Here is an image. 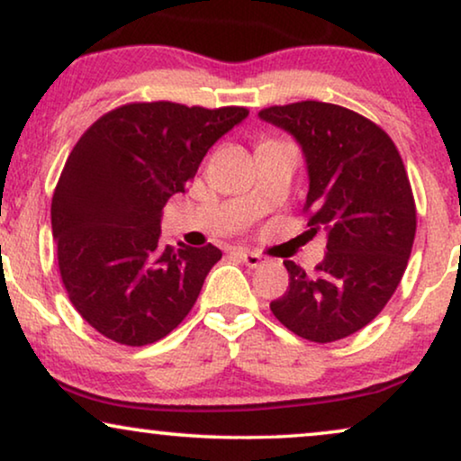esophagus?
<instances>
[{
  "instance_id": "34e87169",
  "label": "esophagus",
  "mask_w": 461,
  "mask_h": 461,
  "mask_svg": "<svg viewBox=\"0 0 461 461\" xmlns=\"http://www.w3.org/2000/svg\"><path fill=\"white\" fill-rule=\"evenodd\" d=\"M239 258L248 264L249 268H258V267H264V264L268 262L267 256L258 254V251H245V249H239Z\"/></svg>"
}]
</instances>
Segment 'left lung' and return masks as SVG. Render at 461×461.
Segmentation results:
<instances>
[{"label": "left lung", "instance_id": "obj_1", "mask_svg": "<svg viewBox=\"0 0 461 461\" xmlns=\"http://www.w3.org/2000/svg\"><path fill=\"white\" fill-rule=\"evenodd\" d=\"M258 115L300 142L311 178L308 232H327L314 275L283 260L289 287L270 311L311 342L348 338L388 304L411 256L418 213L399 149L380 125L339 104L302 100Z\"/></svg>", "mask_w": 461, "mask_h": 461}]
</instances>
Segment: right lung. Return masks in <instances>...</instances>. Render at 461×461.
Instances as JSON below:
<instances>
[{
  "mask_svg": "<svg viewBox=\"0 0 461 461\" xmlns=\"http://www.w3.org/2000/svg\"><path fill=\"white\" fill-rule=\"evenodd\" d=\"M248 115L245 106L130 103L73 147L54 188L52 235L68 300L104 338L153 344L191 312L222 251L163 245L161 210Z\"/></svg>",
  "mask_w": 461,
  "mask_h": 461,
  "instance_id": "right-lung-1",
  "label": "right lung"
}]
</instances>
